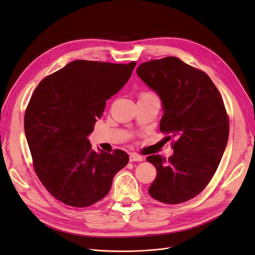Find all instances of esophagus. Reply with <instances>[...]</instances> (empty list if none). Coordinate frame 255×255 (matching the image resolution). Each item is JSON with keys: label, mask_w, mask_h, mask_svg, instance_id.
Returning a JSON list of instances; mask_svg holds the SVG:
<instances>
[{"label": "esophagus", "mask_w": 255, "mask_h": 255, "mask_svg": "<svg viewBox=\"0 0 255 255\" xmlns=\"http://www.w3.org/2000/svg\"><path fill=\"white\" fill-rule=\"evenodd\" d=\"M129 159H130V162H142L143 159H144V157L142 155L132 153V154L129 156Z\"/></svg>", "instance_id": "34e87169"}]
</instances>
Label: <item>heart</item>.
<instances>
[{"instance_id":"b5f03b06","label":"heart","mask_w":255,"mask_h":255,"mask_svg":"<svg viewBox=\"0 0 255 255\" xmlns=\"http://www.w3.org/2000/svg\"><path fill=\"white\" fill-rule=\"evenodd\" d=\"M145 94H150V93H145Z\"/></svg>"}]
</instances>
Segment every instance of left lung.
<instances>
[{
  "instance_id": "left-lung-1",
  "label": "left lung",
  "mask_w": 255,
  "mask_h": 255,
  "mask_svg": "<svg viewBox=\"0 0 255 255\" xmlns=\"http://www.w3.org/2000/svg\"><path fill=\"white\" fill-rule=\"evenodd\" d=\"M138 78L162 101L159 128L175 138L173 154L147 156L156 169L149 194L165 204L193 199L218 169L229 136L221 94L205 72L174 56L140 64Z\"/></svg>"
}]
</instances>
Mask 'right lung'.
Returning <instances> with one entry per match:
<instances>
[{
	"label": "right lung",
	"instance_id": "add662e5",
	"mask_svg": "<svg viewBox=\"0 0 255 255\" xmlns=\"http://www.w3.org/2000/svg\"><path fill=\"white\" fill-rule=\"evenodd\" d=\"M135 65L73 61L35 88L25 112V134L36 175L60 202L72 207L99 202L128 164L123 150L94 151L88 136Z\"/></svg>",
	"mask_w": 255,
	"mask_h": 255
}]
</instances>
